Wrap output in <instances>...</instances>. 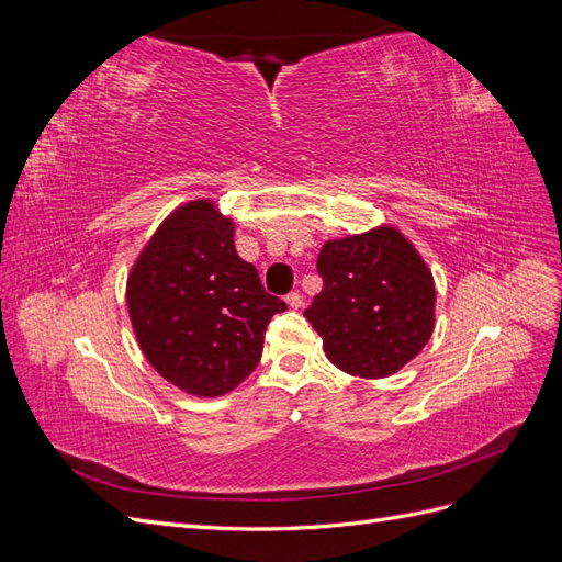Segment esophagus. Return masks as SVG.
Here are the masks:
<instances>
[{"label":"esophagus","mask_w":562,"mask_h":562,"mask_svg":"<svg viewBox=\"0 0 562 562\" xmlns=\"http://www.w3.org/2000/svg\"><path fill=\"white\" fill-rule=\"evenodd\" d=\"M285 304H288V307H291V310H300V307H302V295H300V293H288V295H285Z\"/></svg>","instance_id":"34e87169"}]
</instances>
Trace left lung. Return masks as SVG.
<instances>
[{
    "mask_svg": "<svg viewBox=\"0 0 562 562\" xmlns=\"http://www.w3.org/2000/svg\"><path fill=\"white\" fill-rule=\"evenodd\" d=\"M323 291L304 312L328 361L363 380L394 375L429 342L436 326L431 269L394 225L323 244Z\"/></svg>",
    "mask_w": 562,
    "mask_h": 562,
    "instance_id": "left-lung-1",
    "label": "left lung"
}]
</instances>
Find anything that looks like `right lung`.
I'll list each match as a JSON object with an SVG mask.
<instances>
[{"instance_id":"add662e5","label":"right lung","mask_w":562,"mask_h":562,"mask_svg":"<svg viewBox=\"0 0 562 562\" xmlns=\"http://www.w3.org/2000/svg\"><path fill=\"white\" fill-rule=\"evenodd\" d=\"M131 326L149 366L184 394L225 396L260 363L285 302L234 246V220L213 199L164 217L126 279Z\"/></svg>"}]
</instances>
